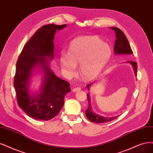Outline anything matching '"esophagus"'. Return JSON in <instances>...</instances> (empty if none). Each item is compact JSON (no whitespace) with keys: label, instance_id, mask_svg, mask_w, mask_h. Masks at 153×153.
<instances>
[{"label":"esophagus","instance_id":"esophagus-1","mask_svg":"<svg viewBox=\"0 0 153 153\" xmlns=\"http://www.w3.org/2000/svg\"><path fill=\"white\" fill-rule=\"evenodd\" d=\"M80 89H81V88H79V87H77V88H74L72 89V91L73 92H76V91H79Z\"/></svg>","mask_w":153,"mask_h":153}]
</instances>
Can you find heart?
<instances>
[{
    "instance_id": "1",
    "label": "heart",
    "mask_w": 153,
    "mask_h": 153,
    "mask_svg": "<svg viewBox=\"0 0 153 153\" xmlns=\"http://www.w3.org/2000/svg\"><path fill=\"white\" fill-rule=\"evenodd\" d=\"M111 49L97 36H81L71 42L68 53H62L60 64L62 71L69 77L72 76L79 65L82 78L91 80L102 71L108 63Z\"/></svg>"
}]
</instances>
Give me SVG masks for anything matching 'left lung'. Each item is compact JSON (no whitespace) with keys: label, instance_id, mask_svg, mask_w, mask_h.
Returning <instances> with one entry per match:
<instances>
[{"label":"left lung","instance_id":"1","mask_svg":"<svg viewBox=\"0 0 153 153\" xmlns=\"http://www.w3.org/2000/svg\"><path fill=\"white\" fill-rule=\"evenodd\" d=\"M111 30H114L115 33V36H116V40L114 45V51L115 54H132L133 52L131 49L130 44L128 43V39L125 35V34L123 32L120 30L119 28L115 27H110ZM128 63L131 64L134 69L135 75H137V64L136 62H128ZM91 85V84L87 85V88L89 89V86ZM87 98L88 100V107L86 111V115L88 119L91 121L92 122L96 123H103L106 122H108L110 121L114 120L115 118H117V117H112V118H108V117H103L100 116L97 114H94L91 109V103H90V97L89 94H87Z\"/></svg>","mask_w":153,"mask_h":153}]
</instances>
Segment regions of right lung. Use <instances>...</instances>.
Segmentation results:
<instances>
[{"label":"right lung","mask_w":153,"mask_h":153,"mask_svg":"<svg viewBox=\"0 0 153 153\" xmlns=\"http://www.w3.org/2000/svg\"><path fill=\"white\" fill-rule=\"evenodd\" d=\"M66 26L46 25L39 27L25 45L17 61L14 78L17 101L20 108L34 119L45 121L55 117L64 104L65 94L71 91L70 84L51 71L45 58H53L55 33ZM37 64L44 68L45 80L41 94L31 97L28 80Z\"/></svg>","instance_id":"add662e5"}]
</instances>
